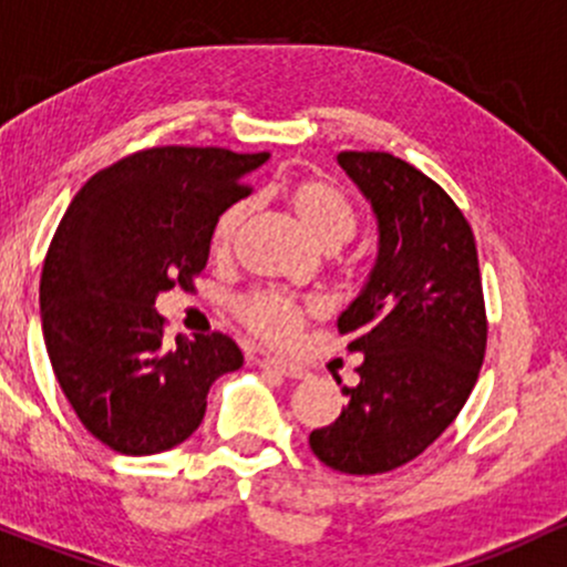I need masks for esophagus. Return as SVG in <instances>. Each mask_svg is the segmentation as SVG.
<instances>
[{
	"mask_svg": "<svg viewBox=\"0 0 567 567\" xmlns=\"http://www.w3.org/2000/svg\"><path fill=\"white\" fill-rule=\"evenodd\" d=\"M259 367L270 369V372H278V374H284V378H291V380H302L305 374H308V369L305 367L295 364V361L278 359V355H265V359L259 361Z\"/></svg>",
	"mask_w": 567,
	"mask_h": 567,
	"instance_id": "esophagus-1",
	"label": "esophagus"
}]
</instances>
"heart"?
Returning a JSON list of instances; mask_svg holds the SVG:
<instances>
[{"instance_id": "1", "label": "heart", "mask_w": 567, "mask_h": 567, "mask_svg": "<svg viewBox=\"0 0 567 567\" xmlns=\"http://www.w3.org/2000/svg\"><path fill=\"white\" fill-rule=\"evenodd\" d=\"M291 214L300 221L302 230L316 240V244H342L351 238L353 233V208L346 200V195L334 187V184L321 179H302L291 184L286 193ZM249 216V203L238 200L227 206L219 214L212 235V249L216 254L230 251L235 235L240 225ZM310 313H316L313 302H300L295 297L281 295V291H259L240 305V318L257 332L259 337L270 342H286L297 334L302 321Z\"/></svg>"}]
</instances>
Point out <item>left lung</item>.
Masks as SVG:
<instances>
[{"label": "left lung", "mask_w": 567, "mask_h": 567, "mask_svg": "<svg viewBox=\"0 0 567 567\" xmlns=\"http://www.w3.org/2000/svg\"><path fill=\"white\" fill-rule=\"evenodd\" d=\"M337 163L378 225V257L337 318L361 353L348 404L310 434L342 474H385L417 457L455 421L485 359L487 321L472 227L453 198L388 152H340ZM340 383V380H337Z\"/></svg>", "instance_id": "8db88e82"}]
</instances>
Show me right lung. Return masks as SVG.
I'll list each match as a JSON object with an SVG mask.
<instances>
[{"mask_svg": "<svg viewBox=\"0 0 567 567\" xmlns=\"http://www.w3.org/2000/svg\"><path fill=\"white\" fill-rule=\"evenodd\" d=\"M267 152L155 146L74 195L44 257L42 334L63 396L120 455L176 447L203 423L208 388L244 367L227 334L163 340L157 295L189 289L219 214L249 195Z\"/></svg>", "mask_w": 567, "mask_h": 567, "instance_id": "right-lung-1", "label": "right lung"}]
</instances>
